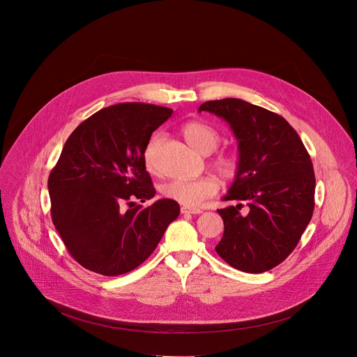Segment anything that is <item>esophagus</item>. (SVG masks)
<instances>
[{
  "instance_id": "obj_1",
  "label": "esophagus",
  "mask_w": 357,
  "mask_h": 357,
  "mask_svg": "<svg viewBox=\"0 0 357 357\" xmlns=\"http://www.w3.org/2000/svg\"><path fill=\"white\" fill-rule=\"evenodd\" d=\"M181 213H182V214H202L203 211H202L200 208H193V207H186V206H183V207L181 208Z\"/></svg>"
}]
</instances>
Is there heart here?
Segmentation results:
<instances>
[{
	"label": "heart",
	"mask_w": 357,
	"mask_h": 357,
	"mask_svg": "<svg viewBox=\"0 0 357 357\" xmlns=\"http://www.w3.org/2000/svg\"><path fill=\"white\" fill-rule=\"evenodd\" d=\"M182 133L186 142L200 154L208 155L217 150L221 136L215 128L204 122H189L183 126ZM161 135H154L146 150H144V164L150 172H157L158 165L155 161V154L158 146L161 144ZM213 165L227 178H234L238 172V160L235 155L222 153L213 160ZM220 183L214 176H200L195 179H172L162 185L161 192L167 199H171L186 207H196L202 204L206 199L217 195Z\"/></svg>",
	"instance_id": "obj_1"
}]
</instances>
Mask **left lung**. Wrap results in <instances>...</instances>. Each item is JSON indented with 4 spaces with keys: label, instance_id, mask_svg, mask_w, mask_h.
Wrapping results in <instances>:
<instances>
[{
    "label": "left lung",
    "instance_id": "1",
    "mask_svg": "<svg viewBox=\"0 0 357 357\" xmlns=\"http://www.w3.org/2000/svg\"><path fill=\"white\" fill-rule=\"evenodd\" d=\"M225 119L239 150L238 172L224 200L242 204L218 210L224 235L215 246L231 267L259 274L282 263L299 243L314 210L316 178L296 130L281 115L241 98L203 102Z\"/></svg>",
    "mask_w": 357,
    "mask_h": 357
}]
</instances>
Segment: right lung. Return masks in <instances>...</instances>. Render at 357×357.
Listing matches in <instances>:
<instances>
[{
    "mask_svg": "<svg viewBox=\"0 0 357 357\" xmlns=\"http://www.w3.org/2000/svg\"><path fill=\"white\" fill-rule=\"evenodd\" d=\"M171 115L167 107L121 102L97 111L68 137L48 178L51 218L82 267L107 277L135 270L178 218L171 199L135 206L155 195L144 150Z\"/></svg>",
    "mask_w": 357,
    "mask_h": 357,
    "instance_id": "obj_1",
    "label": "right lung"
}]
</instances>
